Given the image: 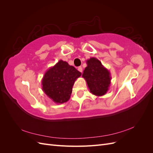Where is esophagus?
Segmentation results:
<instances>
[{
    "instance_id": "1",
    "label": "esophagus",
    "mask_w": 153,
    "mask_h": 153,
    "mask_svg": "<svg viewBox=\"0 0 153 153\" xmlns=\"http://www.w3.org/2000/svg\"><path fill=\"white\" fill-rule=\"evenodd\" d=\"M78 71H79L80 72L82 73V68L81 66H80V67H78Z\"/></svg>"
}]
</instances>
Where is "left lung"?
<instances>
[{
	"label": "left lung",
	"mask_w": 153,
	"mask_h": 153,
	"mask_svg": "<svg viewBox=\"0 0 153 153\" xmlns=\"http://www.w3.org/2000/svg\"><path fill=\"white\" fill-rule=\"evenodd\" d=\"M86 63L87 66L83 72L82 77L87 82L91 93L96 96L105 95L111 84L110 71L95 57L87 60Z\"/></svg>",
	"instance_id": "left-lung-1"
}]
</instances>
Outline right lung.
I'll return each mask as SVG.
<instances>
[{"mask_svg":"<svg viewBox=\"0 0 153 153\" xmlns=\"http://www.w3.org/2000/svg\"><path fill=\"white\" fill-rule=\"evenodd\" d=\"M81 75L73 66L60 60L45 72L41 82L42 89L53 102L64 103L70 98L75 82Z\"/></svg>","mask_w":153,"mask_h":153,"instance_id":"add662e5","label":"right lung"}]
</instances>
